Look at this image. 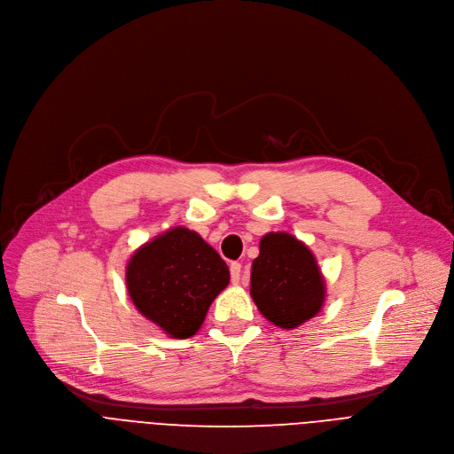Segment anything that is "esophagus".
<instances>
[{
	"instance_id": "obj_1",
	"label": "esophagus",
	"mask_w": 454,
	"mask_h": 454,
	"mask_svg": "<svg viewBox=\"0 0 454 454\" xmlns=\"http://www.w3.org/2000/svg\"><path fill=\"white\" fill-rule=\"evenodd\" d=\"M240 268H243V266H240V262H231L230 264V274H231V283H239V279H240Z\"/></svg>"
}]
</instances>
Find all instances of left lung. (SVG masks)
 I'll use <instances>...</instances> for the list:
<instances>
[{"label": "left lung", "mask_w": 454, "mask_h": 454, "mask_svg": "<svg viewBox=\"0 0 454 454\" xmlns=\"http://www.w3.org/2000/svg\"><path fill=\"white\" fill-rule=\"evenodd\" d=\"M250 295L270 323L292 330L321 312L326 283L303 240L270 231L261 237L259 255L252 262Z\"/></svg>", "instance_id": "8db88e82"}]
</instances>
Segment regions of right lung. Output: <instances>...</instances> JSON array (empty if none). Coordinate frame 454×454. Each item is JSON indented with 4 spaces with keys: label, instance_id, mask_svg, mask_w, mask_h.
Returning <instances> with one entry per match:
<instances>
[{
    "label": "right lung",
    "instance_id": "right-lung-1",
    "mask_svg": "<svg viewBox=\"0 0 454 454\" xmlns=\"http://www.w3.org/2000/svg\"><path fill=\"white\" fill-rule=\"evenodd\" d=\"M228 283L230 270L221 255L184 226L147 240L126 266L133 305L173 340L197 334L209 305Z\"/></svg>",
    "mask_w": 454,
    "mask_h": 454
}]
</instances>
